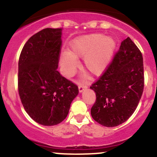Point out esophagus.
I'll return each instance as SVG.
<instances>
[{"label":"esophagus","instance_id":"1","mask_svg":"<svg viewBox=\"0 0 157 157\" xmlns=\"http://www.w3.org/2000/svg\"><path fill=\"white\" fill-rule=\"evenodd\" d=\"M87 86L86 85H78V90H79V92L82 93L84 90H85V89L87 88Z\"/></svg>","mask_w":157,"mask_h":157}]
</instances>
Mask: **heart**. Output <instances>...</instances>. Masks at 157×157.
<instances>
[{"instance_id": "b5f03b06", "label": "heart", "mask_w": 157, "mask_h": 157, "mask_svg": "<svg viewBox=\"0 0 157 157\" xmlns=\"http://www.w3.org/2000/svg\"><path fill=\"white\" fill-rule=\"evenodd\" d=\"M115 42L102 33L82 36L71 44L70 52L60 54V62L63 74L72 76L78 66L76 58H84L86 70L92 75H102L109 66L115 49Z\"/></svg>"}]
</instances>
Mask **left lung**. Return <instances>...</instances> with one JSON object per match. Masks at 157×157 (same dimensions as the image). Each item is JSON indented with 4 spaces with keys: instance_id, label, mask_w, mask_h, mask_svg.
Here are the masks:
<instances>
[{
    "instance_id": "obj_1",
    "label": "left lung",
    "mask_w": 157,
    "mask_h": 157,
    "mask_svg": "<svg viewBox=\"0 0 157 157\" xmlns=\"http://www.w3.org/2000/svg\"><path fill=\"white\" fill-rule=\"evenodd\" d=\"M144 85L142 54L127 37L105 72L90 87L97 97L90 110L92 117L107 127L123 124L139 105Z\"/></svg>"
}]
</instances>
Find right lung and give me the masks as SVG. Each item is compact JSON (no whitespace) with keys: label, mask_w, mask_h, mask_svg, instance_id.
Returning a JSON list of instances; mask_svg holds the SVG:
<instances>
[{"label":"right lung","mask_w":157,"mask_h":157,"mask_svg":"<svg viewBox=\"0 0 157 157\" xmlns=\"http://www.w3.org/2000/svg\"><path fill=\"white\" fill-rule=\"evenodd\" d=\"M61 28H45L26 42L18 60V90L28 115L43 126L60 124L78 95L75 84L57 69L62 46Z\"/></svg>","instance_id":"add662e5"}]
</instances>
